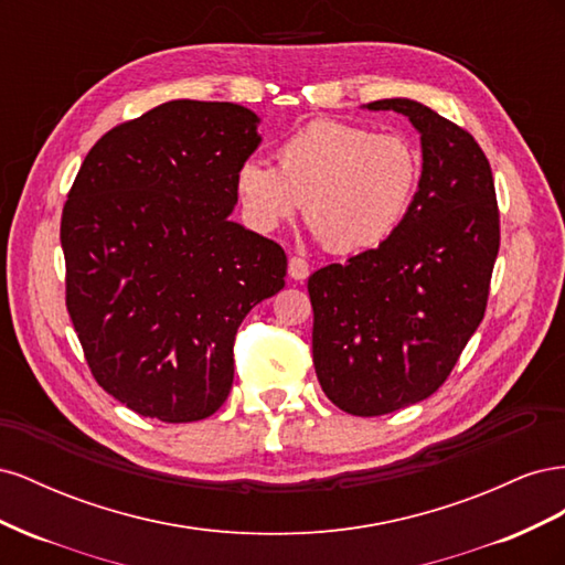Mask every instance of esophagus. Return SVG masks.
Masks as SVG:
<instances>
[{
  "label": "esophagus",
  "mask_w": 565,
  "mask_h": 565,
  "mask_svg": "<svg viewBox=\"0 0 565 565\" xmlns=\"http://www.w3.org/2000/svg\"><path fill=\"white\" fill-rule=\"evenodd\" d=\"M287 270H289V278L306 280V278H309V262H306L303 256H289Z\"/></svg>",
  "instance_id": "34e87169"
}]
</instances>
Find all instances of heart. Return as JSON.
<instances>
[{
  "mask_svg": "<svg viewBox=\"0 0 565 565\" xmlns=\"http://www.w3.org/2000/svg\"><path fill=\"white\" fill-rule=\"evenodd\" d=\"M422 183V152L403 134L316 119L278 148V167L247 160L235 191L249 224L278 231L306 200V221L334 254L367 252L401 228Z\"/></svg>",
  "mask_w": 565,
  "mask_h": 565,
  "instance_id": "1",
  "label": "heart"
}]
</instances>
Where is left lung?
<instances>
[{
  "label": "left lung",
  "instance_id": "8db88e82",
  "mask_svg": "<svg viewBox=\"0 0 565 565\" xmlns=\"http://www.w3.org/2000/svg\"><path fill=\"white\" fill-rule=\"evenodd\" d=\"M396 110L422 136V183L380 247L309 278L313 365L339 409L377 417L429 398L481 324L500 252L490 162L473 136L409 98Z\"/></svg>",
  "mask_w": 565,
  "mask_h": 565
}]
</instances>
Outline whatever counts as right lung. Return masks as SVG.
<instances>
[{"label":"right lung","mask_w":565,"mask_h":565,"mask_svg":"<svg viewBox=\"0 0 565 565\" xmlns=\"http://www.w3.org/2000/svg\"><path fill=\"white\" fill-rule=\"evenodd\" d=\"M256 125L237 104L169 100L100 136L67 193V313L98 386L143 417L214 415L237 328L285 287V249L228 218Z\"/></svg>","instance_id":"add662e5"}]
</instances>
